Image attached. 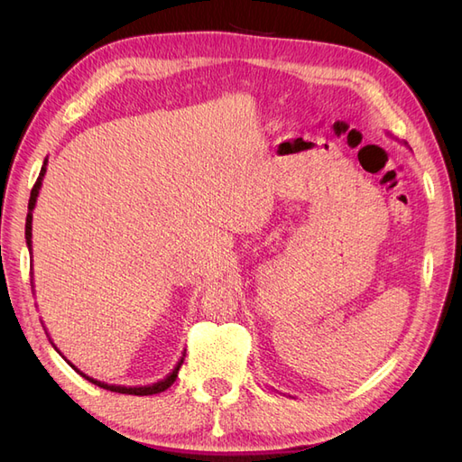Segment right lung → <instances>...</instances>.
I'll use <instances>...</instances> for the list:
<instances>
[{"mask_svg":"<svg viewBox=\"0 0 462 462\" xmlns=\"http://www.w3.org/2000/svg\"><path fill=\"white\" fill-rule=\"evenodd\" d=\"M44 173H46V163L42 165V170H40V175H38V179H36V183H34V187H32V190H31V200H29V209L32 212L34 209V204H36V197H38V190H40V187H42V177H44ZM29 212V216H26V226H24V235H26V245L31 246V236H32V214ZM180 365H183V358H180V362L179 365L175 366V370L165 377L163 382H158V383H153V385H144V387H121V385H107V383H102V382H96V380H92V377H88V375H85L88 382H92L94 385H97V387H104V389H107V391H116V393H125V395H138V397H144V395H156V393H162V391H165L167 387H171L173 385V382L177 380V372H179V368H180ZM75 368V366H73ZM77 370V368H75Z\"/></svg>","mask_w":462,"mask_h":462,"instance_id":"add662e5","label":"right lung"}]
</instances>
